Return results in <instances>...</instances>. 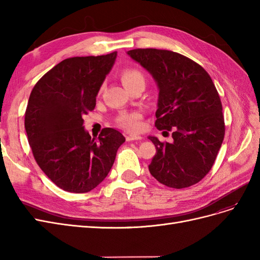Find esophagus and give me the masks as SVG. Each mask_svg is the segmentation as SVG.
Listing matches in <instances>:
<instances>
[{"instance_id":"34e87169","label":"esophagus","mask_w":260,"mask_h":260,"mask_svg":"<svg viewBox=\"0 0 260 260\" xmlns=\"http://www.w3.org/2000/svg\"><path fill=\"white\" fill-rule=\"evenodd\" d=\"M125 140H127L128 142H131V141H141L142 140V137L138 135H128L125 137Z\"/></svg>"}]
</instances>
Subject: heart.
Wrapping results in <instances>:
<instances>
[{"label":"heart","mask_w":260,"mask_h":260,"mask_svg":"<svg viewBox=\"0 0 260 260\" xmlns=\"http://www.w3.org/2000/svg\"><path fill=\"white\" fill-rule=\"evenodd\" d=\"M121 80L124 85H127L137 80H144V76L139 69L128 68L123 70L121 75ZM141 119H142V116L139 113H123L118 116L116 122L119 127L128 131H138L140 130L141 125H142Z\"/></svg>","instance_id":"1"}]
</instances>
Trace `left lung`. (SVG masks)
<instances>
[{"label": "left lung", "instance_id": "left-lung-1", "mask_svg": "<svg viewBox=\"0 0 260 260\" xmlns=\"http://www.w3.org/2000/svg\"><path fill=\"white\" fill-rule=\"evenodd\" d=\"M128 54L152 74L159 88L155 127L171 131L174 142L148 139L156 146L148 169L161 184L188 187L205 177L224 138L222 104L210 76L179 53L135 49Z\"/></svg>", "mask_w": 260, "mask_h": 260}]
</instances>
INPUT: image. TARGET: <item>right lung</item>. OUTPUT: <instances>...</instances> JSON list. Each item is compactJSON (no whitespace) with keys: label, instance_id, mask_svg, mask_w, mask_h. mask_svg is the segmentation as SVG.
Returning a JSON list of instances; mask_svg holds the SVG:
<instances>
[{"label":"right lung","instance_id":"1","mask_svg":"<svg viewBox=\"0 0 260 260\" xmlns=\"http://www.w3.org/2000/svg\"><path fill=\"white\" fill-rule=\"evenodd\" d=\"M116 56L113 52L61 60L30 93L25 113L29 145L39 167L64 191L86 193L96 187L125 141L113 128H104L98 139L83 128V116L95 108Z\"/></svg>","mask_w":260,"mask_h":260}]
</instances>
